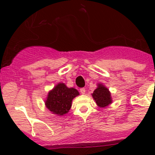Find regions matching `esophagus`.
Segmentation results:
<instances>
[{
	"label": "esophagus",
	"mask_w": 155,
	"mask_h": 155,
	"mask_svg": "<svg viewBox=\"0 0 155 155\" xmlns=\"http://www.w3.org/2000/svg\"><path fill=\"white\" fill-rule=\"evenodd\" d=\"M85 91H86V90H85V88H84V87L80 88V92H81V94H85Z\"/></svg>",
	"instance_id": "1"
}]
</instances>
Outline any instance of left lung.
<instances>
[{"label": "left lung", "instance_id": "left-lung-1", "mask_svg": "<svg viewBox=\"0 0 155 155\" xmlns=\"http://www.w3.org/2000/svg\"><path fill=\"white\" fill-rule=\"evenodd\" d=\"M91 95L99 107H108L112 102L109 89L102 84H98L97 87Z\"/></svg>", "mask_w": 155, "mask_h": 155}]
</instances>
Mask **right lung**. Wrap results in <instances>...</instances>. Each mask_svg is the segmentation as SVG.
Returning <instances> with one entry per match:
<instances>
[{
	"mask_svg": "<svg viewBox=\"0 0 155 155\" xmlns=\"http://www.w3.org/2000/svg\"><path fill=\"white\" fill-rule=\"evenodd\" d=\"M79 94L73 87H68L64 83H58L50 91L45 102L46 107L53 114L64 115L69 112L72 106V101Z\"/></svg>",
	"mask_w": 155,
	"mask_h": 155,
	"instance_id": "add662e5",
	"label": "right lung"
}]
</instances>
